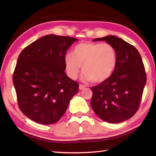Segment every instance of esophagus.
<instances>
[{"label": "esophagus", "mask_w": 156, "mask_h": 156, "mask_svg": "<svg viewBox=\"0 0 156 156\" xmlns=\"http://www.w3.org/2000/svg\"><path fill=\"white\" fill-rule=\"evenodd\" d=\"M84 87H85V85H83V84H79V89H80V90H82V89H83Z\"/></svg>", "instance_id": "1"}]
</instances>
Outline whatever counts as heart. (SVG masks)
I'll list each match as a JSON object with an SVG mask.
<instances>
[{
	"label": "heart",
	"mask_w": 156,
	"mask_h": 156,
	"mask_svg": "<svg viewBox=\"0 0 156 156\" xmlns=\"http://www.w3.org/2000/svg\"><path fill=\"white\" fill-rule=\"evenodd\" d=\"M117 60V52L112 44L83 43L74 47L72 54L66 55L65 69L69 77L76 79L82 66L84 80L100 83L112 74Z\"/></svg>",
	"instance_id": "heart-1"
}]
</instances>
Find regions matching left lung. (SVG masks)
Here are the masks:
<instances>
[{"label": "left lung", "instance_id": "8db88e82", "mask_svg": "<svg viewBox=\"0 0 156 156\" xmlns=\"http://www.w3.org/2000/svg\"><path fill=\"white\" fill-rule=\"evenodd\" d=\"M115 47L117 64L109 78L92 87L91 105L102 120L119 123L131 118L138 110L147 76L140 53L135 47L115 36L94 39Z\"/></svg>", "mask_w": 156, "mask_h": 156}]
</instances>
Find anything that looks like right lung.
I'll return each instance as SVG.
<instances>
[{"mask_svg":"<svg viewBox=\"0 0 156 156\" xmlns=\"http://www.w3.org/2000/svg\"><path fill=\"white\" fill-rule=\"evenodd\" d=\"M76 41L49 34L21 51L13 83L19 109L31 120L43 125L56 123L78 91V83L65 72V54Z\"/></svg>","mask_w":156,"mask_h":156,"instance_id":"obj_1","label":"right lung"}]
</instances>
